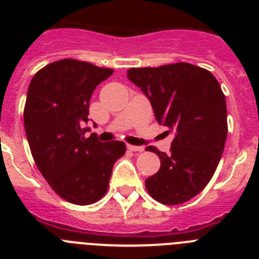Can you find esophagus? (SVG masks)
Wrapping results in <instances>:
<instances>
[{"mask_svg":"<svg viewBox=\"0 0 259 259\" xmlns=\"http://www.w3.org/2000/svg\"><path fill=\"white\" fill-rule=\"evenodd\" d=\"M127 148L130 150H131V152H139V153H141V152H144V148L143 146H136V145H127Z\"/></svg>","mask_w":259,"mask_h":259,"instance_id":"34e87169","label":"esophagus"}]
</instances>
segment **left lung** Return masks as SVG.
Returning <instances> with one entry per match:
<instances>
[{
    "label": "left lung",
    "instance_id": "8db88e82",
    "mask_svg": "<svg viewBox=\"0 0 259 259\" xmlns=\"http://www.w3.org/2000/svg\"><path fill=\"white\" fill-rule=\"evenodd\" d=\"M127 77L149 98L157 122L175 136L168 154L148 148L161 167L145 180L146 191L163 205L187 202L211 180L227 139V105L218 80L187 62L130 68Z\"/></svg>",
    "mask_w": 259,
    "mask_h": 259
}]
</instances>
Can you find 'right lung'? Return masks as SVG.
Listing matches in <instances>:
<instances>
[{
  "label": "right lung",
  "instance_id": "right-lung-1",
  "mask_svg": "<svg viewBox=\"0 0 259 259\" xmlns=\"http://www.w3.org/2000/svg\"><path fill=\"white\" fill-rule=\"evenodd\" d=\"M113 72L66 58L38 70L29 83L24 130L32 157L53 191L75 205L104 197L114 163L125 153L123 141L100 143L84 128L93 91Z\"/></svg>",
  "mask_w": 259,
  "mask_h": 259
}]
</instances>
